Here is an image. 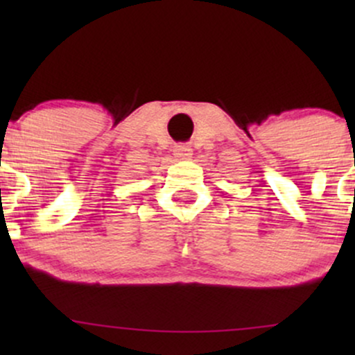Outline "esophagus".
I'll list each match as a JSON object with an SVG mask.
<instances>
[{"label":"esophagus","mask_w":355,"mask_h":355,"mask_svg":"<svg viewBox=\"0 0 355 355\" xmlns=\"http://www.w3.org/2000/svg\"><path fill=\"white\" fill-rule=\"evenodd\" d=\"M175 157L178 158V160H190L191 158V148L189 145H177L175 146Z\"/></svg>","instance_id":"1"}]
</instances>
